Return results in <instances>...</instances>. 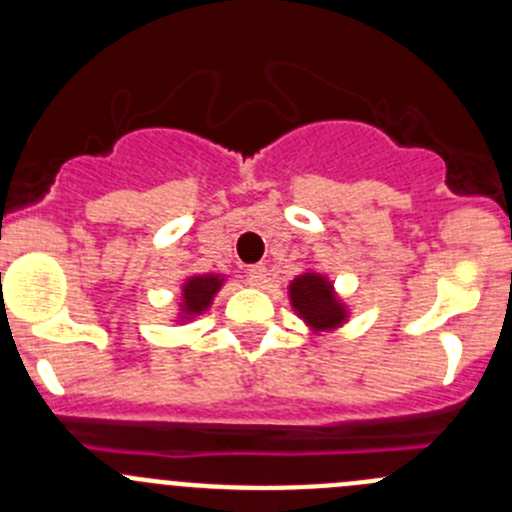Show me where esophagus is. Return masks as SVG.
Here are the masks:
<instances>
[{
	"mask_svg": "<svg viewBox=\"0 0 512 512\" xmlns=\"http://www.w3.org/2000/svg\"><path fill=\"white\" fill-rule=\"evenodd\" d=\"M247 282H250L252 287H262L267 282V270L265 265H252L250 270H247Z\"/></svg>",
	"mask_w": 512,
	"mask_h": 512,
	"instance_id": "34e87169",
	"label": "esophagus"
}]
</instances>
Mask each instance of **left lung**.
<instances>
[{"label":"left lung","instance_id":"obj_1","mask_svg":"<svg viewBox=\"0 0 512 512\" xmlns=\"http://www.w3.org/2000/svg\"><path fill=\"white\" fill-rule=\"evenodd\" d=\"M292 307L314 332H327L347 319V307L334 294L332 282L317 272H304L289 285Z\"/></svg>","mask_w":512,"mask_h":512}]
</instances>
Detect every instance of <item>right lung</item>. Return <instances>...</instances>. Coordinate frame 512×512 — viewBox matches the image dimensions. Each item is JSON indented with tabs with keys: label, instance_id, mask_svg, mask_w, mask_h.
<instances>
[{
	"label": "right lung",
	"instance_id": "add662e5",
	"mask_svg": "<svg viewBox=\"0 0 512 512\" xmlns=\"http://www.w3.org/2000/svg\"><path fill=\"white\" fill-rule=\"evenodd\" d=\"M223 287L220 275H195L188 277L180 297V319H193L195 314H203L213 304V297Z\"/></svg>",
	"mask_w": 512,
	"mask_h": 512
}]
</instances>
